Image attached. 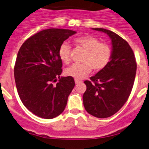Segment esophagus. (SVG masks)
<instances>
[{
	"instance_id": "obj_1",
	"label": "esophagus",
	"mask_w": 149,
	"mask_h": 149,
	"mask_svg": "<svg viewBox=\"0 0 149 149\" xmlns=\"http://www.w3.org/2000/svg\"><path fill=\"white\" fill-rule=\"evenodd\" d=\"M81 81L79 80V79H75V83L76 84H79V83H81Z\"/></svg>"
}]
</instances>
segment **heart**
<instances>
[{"instance_id": "1", "label": "heart", "mask_w": 149, "mask_h": 149, "mask_svg": "<svg viewBox=\"0 0 149 149\" xmlns=\"http://www.w3.org/2000/svg\"><path fill=\"white\" fill-rule=\"evenodd\" d=\"M75 42L83 48L86 53L83 59L84 63H76L65 69L67 76L76 79H81L89 74L92 68L96 71L105 68L110 62L111 49L105 43H100L97 38L92 36H84L77 38ZM71 47L68 42H63L59 48V56L65 64L70 62Z\"/></svg>"}]
</instances>
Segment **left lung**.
Masks as SVG:
<instances>
[{
	"label": "left lung",
	"mask_w": 149,
	"mask_h": 149,
	"mask_svg": "<svg viewBox=\"0 0 149 149\" xmlns=\"http://www.w3.org/2000/svg\"><path fill=\"white\" fill-rule=\"evenodd\" d=\"M106 33L111 40L110 62L91 81H85L83 102L89 114L107 118L115 114L127 100L134 84L137 64L129 44L119 35L104 28H92Z\"/></svg>",
	"instance_id": "left-lung-1"
}]
</instances>
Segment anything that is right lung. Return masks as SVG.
Here are the masks:
<instances>
[{
	"mask_svg": "<svg viewBox=\"0 0 149 149\" xmlns=\"http://www.w3.org/2000/svg\"><path fill=\"white\" fill-rule=\"evenodd\" d=\"M75 33L67 29L44 30L24 41L17 54L14 79L19 96L30 112L43 119L63 113L75 86L73 77L60 76L63 63L59 56L60 45Z\"/></svg>",
	"mask_w": 149,
	"mask_h": 149,
	"instance_id": "right-lung-1",
	"label": "right lung"
}]
</instances>
